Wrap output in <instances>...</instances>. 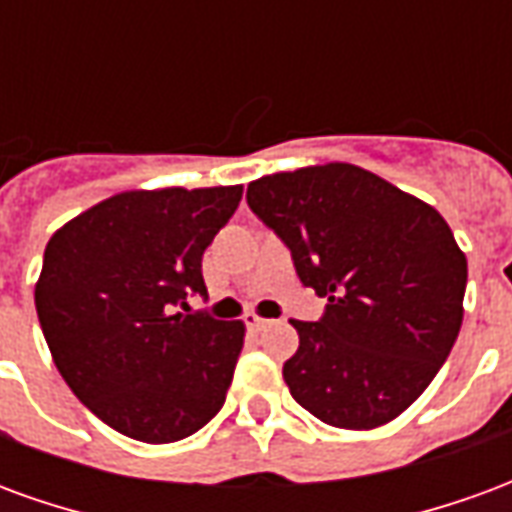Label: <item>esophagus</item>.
I'll return each mask as SVG.
<instances>
[{"label":"esophagus","mask_w":512,"mask_h":512,"mask_svg":"<svg viewBox=\"0 0 512 512\" xmlns=\"http://www.w3.org/2000/svg\"><path fill=\"white\" fill-rule=\"evenodd\" d=\"M271 323H274V321H268V318H260V315H255V312H252V315H246V326H249V329H255V332H260V329H268Z\"/></svg>","instance_id":"esophagus-1"}]
</instances>
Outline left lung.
<instances>
[{"label":"left lung","instance_id":"8db88e82","mask_svg":"<svg viewBox=\"0 0 512 512\" xmlns=\"http://www.w3.org/2000/svg\"><path fill=\"white\" fill-rule=\"evenodd\" d=\"M246 202L282 238L299 279L326 299L290 321L282 376L326 425L370 430L403 414L447 362L463 321L466 255L428 202L354 164L252 180Z\"/></svg>","mask_w":512,"mask_h":512}]
</instances>
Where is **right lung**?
Masks as SVG:
<instances>
[{
	"label": "right lung",
	"mask_w": 512,
	"mask_h": 512,
	"mask_svg": "<svg viewBox=\"0 0 512 512\" xmlns=\"http://www.w3.org/2000/svg\"><path fill=\"white\" fill-rule=\"evenodd\" d=\"M241 194L244 186L123 191L46 244L35 307L54 365L128 439H186L224 406L244 323L191 312L186 299L208 296L202 252Z\"/></svg>",
	"instance_id": "1"
}]
</instances>
